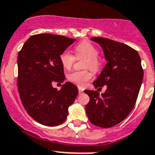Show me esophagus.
<instances>
[{"instance_id":"esophagus-1","label":"esophagus","mask_w":155,"mask_h":155,"mask_svg":"<svg viewBox=\"0 0 155 155\" xmlns=\"http://www.w3.org/2000/svg\"><path fill=\"white\" fill-rule=\"evenodd\" d=\"M78 90H79V93H83V89L81 87H78Z\"/></svg>"}]
</instances>
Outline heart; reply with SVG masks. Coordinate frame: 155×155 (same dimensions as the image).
<instances>
[{
	"label": "heart",
	"mask_w": 155,
	"mask_h": 155,
	"mask_svg": "<svg viewBox=\"0 0 155 155\" xmlns=\"http://www.w3.org/2000/svg\"><path fill=\"white\" fill-rule=\"evenodd\" d=\"M75 57L69 51H63L59 55V60L62 67L69 70L74 65L76 58H86L84 62L85 69H90L94 72H98L101 67V62L98 58L99 51L94 45L89 41H83L78 43L75 46ZM92 78V73L90 70L74 71L67 76L69 82L73 84L83 87L88 81Z\"/></svg>",
	"instance_id": "obj_1"
}]
</instances>
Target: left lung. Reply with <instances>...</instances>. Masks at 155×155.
<instances>
[{"label": "left lung", "mask_w": 155, "mask_h": 155, "mask_svg": "<svg viewBox=\"0 0 155 155\" xmlns=\"http://www.w3.org/2000/svg\"><path fill=\"white\" fill-rule=\"evenodd\" d=\"M91 40L100 44L107 61L96 88L107 86L101 96L97 91L84 90L90 97L86 105L88 119L93 125L109 128L123 121L133 110L143 80V69L137 51L127 45L101 37Z\"/></svg>", "instance_id": "1"}]
</instances>
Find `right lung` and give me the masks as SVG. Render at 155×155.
<instances>
[{
  "label": "right lung",
  "mask_w": 155,
  "mask_h": 155,
  "mask_svg": "<svg viewBox=\"0 0 155 155\" xmlns=\"http://www.w3.org/2000/svg\"><path fill=\"white\" fill-rule=\"evenodd\" d=\"M74 38L51 34L31 36L18 55V90L24 107L37 122L54 127L64 122L68 108L78 95L70 82L60 90L53 83H62L64 69L59 55Z\"/></svg>",
  "instance_id": "add662e5"
}]
</instances>
